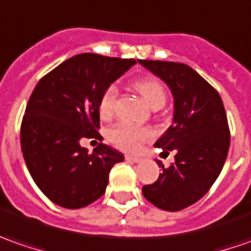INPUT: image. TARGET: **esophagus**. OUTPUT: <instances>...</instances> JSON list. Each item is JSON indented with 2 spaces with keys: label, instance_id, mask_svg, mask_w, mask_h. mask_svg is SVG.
Masks as SVG:
<instances>
[{
  "label": "esophagus",
  "instance_id": "34e87169",
  "mask_svg": "<svg viewBox=\"0 0 251 251\" xmlns=\"http://www.w3.org/2000/svg\"><path fill=\"white\" fill-rule=\"evenodd\" d=\"M125 158L126 161H129V162H136V164L142 161V158H139V157H133V155H126Z\"/></svg>",
  "mask_w": 251,
  "mask_h": 251
}]
</instances>
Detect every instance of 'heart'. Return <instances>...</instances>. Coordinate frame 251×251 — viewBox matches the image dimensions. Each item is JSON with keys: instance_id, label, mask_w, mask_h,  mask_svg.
<instances>
[{"instance_id": "obj_1", "label": "heart", "mask_w": 251, "mask_h": 251, "mask_svg": "<svg viewBox=\"0 0 251 251\" xmlns=\"http://www.w3.org/2000/svg\"><path fill=\"white\" fill-rule=\"evenodd\" d=\"M134 87L151 108L162 107L167 101L165 89L155 77H143L134 83ZM117 97L118 87L115 84H111L104 90L99 102V112L101 117L108 118L112 114ZM151 137L152 132L149 127H139L126 122H119L112 126L108 132V139L111 143H114L118 149L125 151H137L143 143L150 140Z\"/></svg>"}]
</instances>
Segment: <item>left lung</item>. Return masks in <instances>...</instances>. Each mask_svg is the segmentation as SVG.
<instances>
[{"label": "left lung", "mask_w": 251, "mask_h": 251, "mask_svg": "<svg viewBox=\"0 0 251 251\" xmlns=\"http://www.w3.org/2000/svg\"><path fill=\"white\" fill-rule=\"evenodd\" d=\"M139 64L167 83L174 97V124L155 142L162 152L175 150V162L162 168L143 196L165 211H180L203 197L217 180L228 155L230 133L218 91L190 66L179 62Z\"/></svg>", "instance_id": "left-lung-1"}]
</instances>
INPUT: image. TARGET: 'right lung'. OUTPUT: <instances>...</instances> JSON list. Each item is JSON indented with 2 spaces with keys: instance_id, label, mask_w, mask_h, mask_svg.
Instances as JSON below:
<instances>
[{
  "instance_id": "right-lung-1",
  "label": "right lung",
  "mask_w": 251,
  "mask_h": 251,
  "mask_svg": "<svg viewBox=\"0 0 251 251\" xmlns=\"http://www.w3.org/2000/svg\"><path fill=\"white\" fill-rule=\"evenodd\" d=\"M136 64L134 59L79 54L40 79L26 105L21 146L39 189L64 208H82L105 193L111 168L124 154L100 143L94 151L80 146L99 139L101 94Z\"/></svg>"
}]
</instances>
